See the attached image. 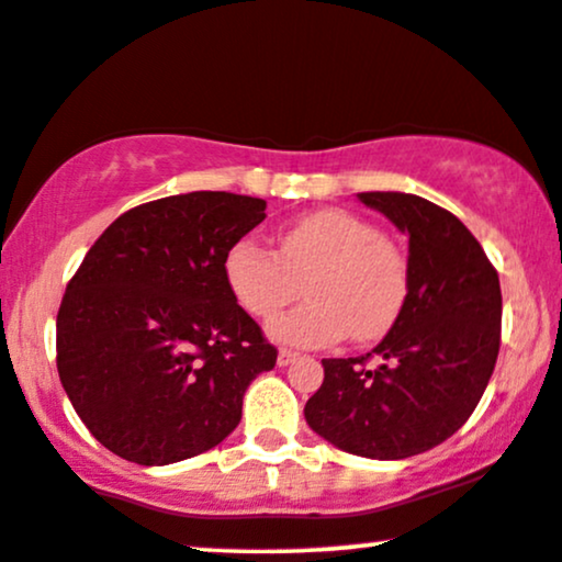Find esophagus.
<instances>
[{
  "mask_svg": "<svg viewBox=\"0 0 562 562\" xmlns=\"http://www.w3.org/2000/svg\"><path fill=\"white\" fill-rule=\"evenodd\" d=\"M295 359H297L295 351H290V349L277 351V364H280V368H288V364H293Z\"/></svg>",
  "mask_w": 562,
  "mask_h": 562,
  "instance_id": "esophagus-1",
  "label": "esophagus"
}]
</instances>
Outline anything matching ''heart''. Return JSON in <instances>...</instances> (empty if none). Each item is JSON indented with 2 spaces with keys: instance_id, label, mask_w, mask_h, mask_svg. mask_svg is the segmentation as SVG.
I'll list each match as a JSON object with an SVG mask.
<instances>
[{
  "instance_id": "b5f03b06",
  "label": "heart",
  "mask_w": 562,
  "mask_h": 562,
  "mask_svg": "<svg viewBox=\"0 0 562 562\" xmlns=\"http://www.w3.org/2000/svg\"><path fill=\"white\" fill-rule=\"evenodd\" d=\"M234 301L254 318H274L308 280V303L269 324V336L290 347H326L351 331L380 339L408 297V259L370 221L349 211L303 215L280 234L277 257L254 238H238L223 259Z\"/></svg>"
}]
</instances>
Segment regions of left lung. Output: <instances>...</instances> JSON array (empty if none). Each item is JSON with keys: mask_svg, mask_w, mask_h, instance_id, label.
I'll list each match as a JSON object with an SVG mask.
<instances>
[{"mask_svg": "<svg viewBox=\"0 0 562 562\" xmlns=\"http://www.w3.org/2000/svg\"><path fill=\"white\" fill-rule=\"evenodd\" d=\"M408 236L411 285L398 321L364 357L324 359L305 422L339 450L403 460L452 437L496 368L498 274L450 211L406 192H359ZM375 356L379 364L367 368Z\"/></svg>", "mask_w": 562, "mask_h": 562, "instance_id": "1", "label": "left lung"}]
</instances>
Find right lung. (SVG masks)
Here are the masks:
<instances>
[{
	"instance_id": "obj_1",
	"label": "right lung",
	"mask_w": 562,
	"mask_h": 562,
	"mask_svg": "<svg viewBox=\"0 0 562 562\" xmlns=\"http://www.w3.org/2000/svg\"><path fill=\"white\" fill-rule=\"evenodd\" d=\"M267 203L187 192L123 213L71 277L56 318L58 378L97 442L138 465L213 450L241 422L244 393L274 368L223 259Z\"/></svg>"
}]
</instances>
